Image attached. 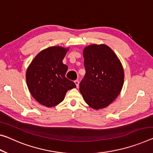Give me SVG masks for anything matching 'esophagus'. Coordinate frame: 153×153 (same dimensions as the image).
Here are the masks:
<instances>
[{
    "label": "esophagus",
    "instance_id": "34e87169",
    "mask_svg": "<svg viewBox=\"0 0 153 153\" xmlns=\"http://www.w3.org/2000/svg\"><path fill=\"white\" fill-rule=\"evenodd\" d=\"M74 82H75V84H76L77 88H78V87H79V80H77V79H76V80H75Z\"/></svg>",
    "mask_w": 153,
    "mask_h": 153
}]
</instances>
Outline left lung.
Returning a JSON list of instances; mask_svg holds the SVG:
<instances>
[{
  "label": "left lung",
  "mask_w": 153,
  "mask_h": 153,
  "mask_svg": "<svg viewBox=\"0 0 153 153\" xmlns=\"http://www.w3.org/2000/svg\"><path fill=\"white\" fill-rule=\"evenodd\" d=\"M86 74L79 83L84 101L94 110L104 108L120 94L124 71L117 56L105 45L93 44L84 48Z\"/></svg>",
  "instance_id": "left-lung-1"
}]
</instances>
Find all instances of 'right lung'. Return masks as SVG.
Returning <instances> with one entry per match:
<instances>
[{
  "mask_svg": "<svg viewBox=\"0 0 153 153\" xmlns=\"http://www.w3.org/2000/svg\"><path fill=\"white\" fill-rule=\"evenodd\" d=\"M67 49L50 47L36 56L26 74L29 91L39 103L54 107L62 102L69 90L76 88L73 81L65 77L68 69L62 63Z\"/></svg>",
  "mask_w": 153,
  "mask_h": 153,
  "instance_id": "obj_1",
  "label": "right lung"
}]
</instances>
